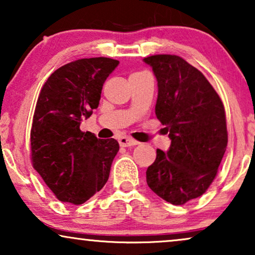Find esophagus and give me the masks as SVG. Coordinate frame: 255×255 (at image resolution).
<instances>
[{"label":"esophagus","instance_id":"1","mask_svg":"<svg viewBox=\"0 0 255 255\" xmlns=\"http://www.w3.org/2000/svg\"><path fill=\"white\" fill-rule=\"evenodd\" d=\"M118 142H120V145L122 146V147H130V146L138 145L137 140H134V139L128 138V137H121L120 139H118Z\"/></svg>","mask_w":255,"mask_h":255}]
</instances>
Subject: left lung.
<instances>
[{
  "instance_id": "obj_1",
  "label": "left lung",
  "mask_w": 255,
  "mask_h": 255,
  "mask_svg": "<svg viewBox=\"0 0 255 255\" xmlns=\"http://www.w3.org/2000/svg\"><path fill=\"white\" fill-rule=\"evenodd\" d=\"M158 81L156 118L165 125L169 149H156L146 170L152 191L181 205L203 195L217 174L228 146L225 110L205 76L177 55L144 59Z\"/></svg>"
}]
</instances>
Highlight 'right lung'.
<instances>
[{
    "label": "right lung",
    "instance_id": "obj_1",
    "mask_svg": "<svg viewBox=\"0 0 255 255\" xmlns=\"http://www.w3.org/2000/svg\"><path fill=\"white\" fill-rule=\"evenodd\" d=\"M120 61L79 59L51 74L38 97L31 128V160L59 201L82 204L102 189L120 145L82 132L99 107L103 83Z\"/></svg>",
    "mask_w": 255,
    "mask_h": 255
}]
</instances>
